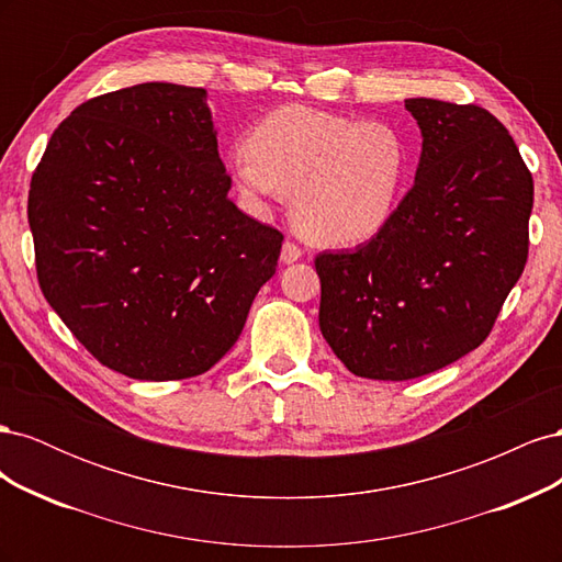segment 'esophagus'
<instances>
[{"instance_id": "esophagus-1", "label": "esophagus", "mask_w": 562, "mask_h": 562, "mask_svg": "<svg viewBox=\"0 0 562 562\" xmlns=\"http://www.w3.org/2000/svg\"><path fill=\"white\" fill-rule=\"evenodd\" d=\"M300 258H302V248L297 244H293V241H285L283 248H281V262L283 265H293Z\"/></svg>"}]
</instances>
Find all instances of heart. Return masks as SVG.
<instances>
[{
  "label": "heart",
  "instance_id": "b5f03b06",
  "mask_svg": "<svg viewBox=\"0 0 562 562\" xmlns=\"http://www.w3.org/2000/svg\"><path fill=\"white\" fill-rule=\"evenodd\" d=\"M229 161L234 190L255 213L293 194L295 225L318 246H353L394 217L407 145L386 122L285 105L262 116Z\"/></svg>",
  "mask_w": 562,
  "mask_h": 562
}]
</instances>
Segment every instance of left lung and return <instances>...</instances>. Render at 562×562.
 I'll list each match as a JSON object with an SVG mask.
<instances>
[{
    "instance_id": "obj_1",
    "label": "left lung",
    "mask_w": 562,
    "mask_h": 562,
    "mask_svg": "<svg viewBox=\"0 0 562 562\" xmlns=\"http://www.w3.org/2000/svg\"><path fill=\"white\" fill-rule=\"evenodd\" d=\"M422 133L413 190L351 252H321L318 326L353 375L413 380L490 335L527 260L535 184L487 110L407 98Z\"/></svg>"
}]
</instances>
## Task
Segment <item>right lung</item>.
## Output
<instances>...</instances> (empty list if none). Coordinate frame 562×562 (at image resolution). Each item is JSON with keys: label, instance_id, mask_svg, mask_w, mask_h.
Wrapping results in <instances>:
<instances>
[{"label": "right lung", "instance_id": "1", "mask_svg": "<svg viewBox=\"0 0 562 562\" xmlns=\"http://www.w3.org/2000/svg\"><path fill=\"white\" fill-rule=\"evenodd\" d=\"M206 89L147 81L50 135L27 220L42 293L95 359L187 380L239 339L283 234L236 209Z\"/></svg>", "mask_w": 562, "mask_h": 562}]
</instances>
